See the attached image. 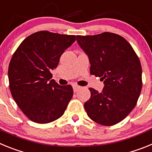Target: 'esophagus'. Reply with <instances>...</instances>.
<instances>
[{"label": "esophagus", "instance_id": "obj_1", "mask_svg": "<svg viewBox=\"0 0 152 152\" xmlns=\"http://www.w3.org/2000/svg\"><path fill=\"white\" fill-rule=\"evenodd\" d=\"M80 88V87L77 85H73V90H74V92H77L79 89Z\"/></svg>", "mask_w": 152, "mask_h": 152}]
</instances>
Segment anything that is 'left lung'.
<instances>
[{
	"instance_id": "1",
	"label": "left lung",
	"mask_w": 152,
	"mask_h": 152,
	"mask_svg": "<svg viewBox=\"0 0 152 152\" xmlns=\"http://www.w3.org/2000/svg\"><path fill=\"white\" fill-rule=\"evenodd\" d=\"M80 48L89 57L91 75L104 83L102 92L89 88L84 103L88 116L103 126H113L128 116L136 105L142 88V66L132 45L123 36L105 32L77 36Z\"/></svg>"
}]
</instances>
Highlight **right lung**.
Masks as SVG:
<instances>
[{"label":"right lung","mask_w":152,"mask_h":152,"mask_svg":"<svg viewBox=\"0 0 152 152\" xmlns=\"http://www.w3.org/2000/svg\"><path fill=\"white\" fill-rule=\"evenodd\" d=\"M75 40L74 35L39 31L26 37L13 53L8 68L10 93L31 121L49 123L64 114L73 88L51 79V71Z\"/></svg>","instance_id":"obj_1"}]
</instances>
